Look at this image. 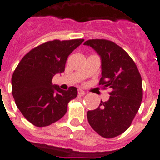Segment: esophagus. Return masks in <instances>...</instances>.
I'll return each instance as SVG.
<instances>
[{"mask_svg": "<svg viewBox=\"0 0 160 160\" xmlns=\"http://www.w3.org/2000/svg\"><path fill=\"white\" fill-rule=\"evenodd\" d=\"M78 94H79L80 96H84V95L86 94V92L83 90H81V89H79V90H78Z\"/></svg>", "mask_w": 160, "mask_h": 160, "instance_id": "esophagus-1", "label": "esophagus"}]
</instances>
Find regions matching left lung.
<instances>
[{"label": "left lung", "mask_w": 160, "mask_h": 160, "mask_svg": "<svg viewBox=\"0 0 160 160\" xmlns=\"http://www.w3.org/2000/svg\"><path fill=\"white\" fill-rule=\"evenodd\" d=\"M101 58L102 77L99 86L111 88L109 100L88 111L91 127L104 138L120 135L131 125L142 100V80L135 63L123 49L106 39H90L84 42Z\"/></svg>", "instance_id": "8db88e82"}]
</instances>
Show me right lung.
<instances>
[{"mask_svg": "<svg viewBox=\"0 0 160 160\" xmlns=\"http://www.w3.org/2000/svg\"><path fill=\"white\" fill-rule=\"evenodd\" d=\"M84 39L53 40L37 46L19 62L12 76V93L17 107L37 127H46L66 114L77 88L62 90L53 76L65 70L67 59Z\"/></svg>", "mask_w": 160, "mask_h": 160, "instance_id": "1", "label": "right lung"}]
</instances>
